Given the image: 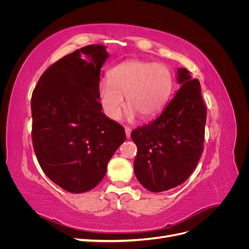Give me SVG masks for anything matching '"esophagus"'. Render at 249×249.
Listing matches in <instances>:
<instances>
[{"instance_id":"1","label":"esophagus","mask_w":249,"mask_h":249,"mask_svg":"<svg viewBox=\"0 0 249 249\" xmlns=\"http://www.w3.org/2000/svg\"><path fill=\"white\" fill-rule=\"evenodd\" d=\"M124 131H125V136L126 138H130L131 137V127L130 126H124Z\"/></svg>"}]
</instances>
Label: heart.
I'll return each instance as SVG.
<instances>
[{
	"mask_svg": "<svg viewBox=\"0 0 249 249\" xmlns=\"http://www.w3.org/2000/svg\"><path fill=\"white\" fill-rule=\"evenodd\" d=\"M173 76L163 63L142 60H127L113 67L108 81H102L97 88L100 104L111 120H118L124 107L129 106L127 116L148 119L156 116L166 106L173 90Z\"/></svg>",
	"mask_w": 249,
	"mask_h": 249,
	"instance_id": "heart-1",
	"label": "heart"
}]
</instances>
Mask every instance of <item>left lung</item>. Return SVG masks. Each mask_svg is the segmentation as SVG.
I'll use <instances>...</instances> for the list:
<instances>
[{
    "label": "left lung",
    "instance_id": "left-lung-1",
    "mask_svg": "<svg viewBox=\"0 0 249 249\" xmlns=\"http://www.w3.org/2000/svg\"><path fill=\"white\" fill-rule=\"evenodd\" d=\"M177 82L180 88L161 114L131 134L138 149L135 176L150 192L167 191L183 184L203 150L207 109L199 81L179 67Z\"/></svg>",
    "mask_w": 249,
    "mask_h": 249
}]
</instances>
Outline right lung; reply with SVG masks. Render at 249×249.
I'll list each match as a JSON object with an SVG mask.
<instances>
[{"label":"right lung","instance_id":"add662e5","mask_svg":"<svg viewBox=\"0 0 249 249\" xmlns=\"http://www.w3.org/2000/svg\"><path fill=\"white\" fill-rule=\"evenodd\" d=\"M109 56L103 44L74 51L42 73L32 94L37 160L50 179L71 193L93 189L125 140L124 127L102 112L97 94Z\"/></svg>","mask_w":249,"mask_h":249}]
</instances>
